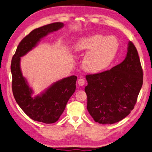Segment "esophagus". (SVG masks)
<instances>
[{
    "label": "esophagus",
    "instance_id": "obj_1",
    "mask_svg": "<svg viewBox=\"0 0 152 152\" xmlns=\"http://www.w3.org/2000/svg\"><path fill=\"white\" fill-rule=\"evenodd\" d=\"M85 82H86V81H85L84 79L80 78L78 80V81H77V84H78L79 86H83V85L85 84Z\"/></svg>",
    "mask_w": 152,
    "mask_h": 152
}]
</instances>
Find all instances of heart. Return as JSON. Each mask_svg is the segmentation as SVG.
Segmentation results:
<instances>
[{"instance_id":"heart-1","label":"heart","mask_w":152,"mask_h":152,"mask_svg":"<svg viewBox=\"0 0 152 152\" xmlns=\"http://www.w3.org/2000/svg\"><path fill=\"white\" fill-rule=\"evenodd\" d=\"M118 41L114 36L96 34L81 37L75 48L78 52H87L83 61L87 71L100 72L110 65L118 49Z\"/></svg>"}]
</instances>
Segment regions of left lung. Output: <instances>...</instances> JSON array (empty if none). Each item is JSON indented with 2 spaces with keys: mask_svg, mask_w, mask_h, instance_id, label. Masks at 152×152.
<instances>
[{
  "mask_svg": "<svg viewBox=\"0 0 152 152\" xmlns=\"http://www.w3.org/2000/svg\"><path fill=\"white\" fill-rule=\"evenodd\" d=\"M86 77L87 109L94 121L102 124L122 121L133 109L143 83V72L135 45L129 41L126 58L121 63Z\"/></svg>",
  "mask_w": 152,
  "mask_h": 152,
  "instance_id": "left-lung-1",
  "label": "left lung"
}]
</instances>
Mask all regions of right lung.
<instances>
[{"label": "right lung", "instance_id": "obj_1", "mask_svg": "<svg viewBox=\"0 0 152 152\" xmlns=\"http://www.w3.org/2000/svg\"><path fill=\"white\" fill-rule=\"evenodd\" d=\"M63 26L62 23H54L32 30L20 42L12 60V91L17 103L30 118L45 124L58 121L69 98L75 92L77 76L60 80L34 97V91L21 71L20 58L36 47L41 39Z\"/></svg>", "mask_w": 152, "mask_h": 152}]
</instances>
